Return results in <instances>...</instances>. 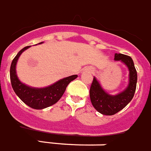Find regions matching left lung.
<instances>
[{
	"instance_id": "obj_1",
	"label": "left lung",
	"mask_w": 151,
	"mask_h": 151,
	"mask_svg": "<svg viewBox=\"0 0 151 151\" xmlns=\"http://www.w3.org/2000/svg\"><path fill=\"white\" fill-rule=\"evenodd\" d=\"M114 60L122 62L129 70V83L127 88L117 95H111L103 89L95 77L90 87L91 104L99 113L105 115H113L122 110L133 99L137 86V74L133 60L129 56L115 53Z\"/></svg>"
}]
</instances>
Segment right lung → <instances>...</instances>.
Masks as SVG:
<instances>
[{
	"instance_id": "right-lung-1",
	"label": "right lung",
	"mask_w": 151,
	"mask_h": 151,
	"mask_svg": "<svg viewBox=\"0 0 151 151\" xmlns=\"http://www.w3.org/2000/svg\"><path fill=\"white\" fill-rule=\"evenodd\" d=\"M42 42H40V44ZM30 46H26L22 49L17 54L11 63L10 69V77H11V86L14 92L22 101L26 105L34 109H43L47 107L56 104L63 96L66 88L67 86L71 82L78 77L77 75H73L66 78H62L54 84L45 88H33L22 83L16 73V65L17 60L24 50H27Z\"/></svg>"
}]
</instances>
